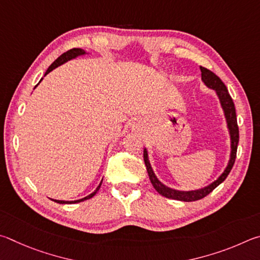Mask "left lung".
Here are the masks:
<instances>
[{"label":"left lung","instance_id":"8db88e82","mask_svg":"<svg viewBox=\"0 0 260 260\" xmlns=\"http://www.w3.org/2000/svg\"><path fill=\"white\" fill-rule=\"evenodd\" d=\"M202 73V81L203 83L206 84L208 88L213 89L216 91V93L219 98V102L221 105L222 111L225 114L227 127H229L230 136H231V155H230V161L229 165L225 168V170L222 174L218 177V178L212 181L210 185L206 186V187L195 189V190H178L174 189L162 184L160 180L157 179V177L154 174V171L151 167V163L148 160V152L147 149H144V161L145 166H146V169L148 172L149 179H151V183L154 186V188L157 190L158 194L163 195L168 199L172 200H178V201H184V202H192V201H198V200H201L204 197H207L208 194H210L213 189H215L218 185H220L222 181L226 179V177L232 170V168L234 166L235 158H236V151H238V144H239V126H238V120H236V113H235V106L233 103V99L229 93V90H227L226 85L224 84L219 77H218L215 73L211 71L207 70L204 67H200Z\"/></svg>","mask_w":260,"mask_h":260}]
</instances>
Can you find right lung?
<instances>
[{
    "label": "right lung",
    "instance_id": "right-lung-1",
    "mask_svg": "<svg viewBox=\"0 0 260 260\" xmlns=\"http://www.w3.org/2000/svg\"><path fill=\"white\" fill-rule=\"evenodd\" d=\"M86 52L84 51L83 49H80V48H74V49H71V50H68L67 52H65V53H62L60 57H58L56 60H54L51 65L49 66V68L47 70V72H45V74H44V76L47 75V74H49L50 72L51 71H53L54 68H57L58 66H60V65H62V63H65L66 61H68V60H71V59H74V58H76V57H79V56H83V54H85ZM41 81H42V79H41ZM40 81V82H41ZM39 82V83H40ZM39 83L35 85V88L36 86L39 85ZM103 181V180H102ZM102 181H100V184H99V186L97 188H95V190L94 192H92L91 194H89L88 197H85V198H83V199H80V200H76V201H61V200H52V201H54V202H57V203H60V204H65V203H79V202H82V201H85V200H89V199H91L92 197H94V194L98 192L99 190V188H100V186H102Z\"/></svg>",
    "mask_w": 260,
    "mask_h": 260
}]
</instances>
